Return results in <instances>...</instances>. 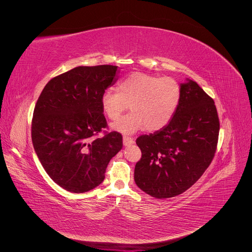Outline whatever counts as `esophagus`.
Returning <instances> with one entry per match:
<instances>
[{
    "label": "esophagus",
    "mask_w": 252,
    "mask_h": 252,
    "mask_svg": "<svg viewBox=\"0 0 252 252\" xmlns=\"http://www.w3.org/2000/svg\"><path fill=\"white\" fill-rule=\"evenodd\" d=\"M134 143V139L133 138H130V136H124L123 138V144L125 145V146H129V145H131Z\"/></svg>",
    "instance_id": "1"
}]
</instances>
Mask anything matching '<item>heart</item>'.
Masks as SVG:
<instances>
[{
    "label": "heart",
    "instance_id": "b5f03b06",
    "mask_svg": "<svg viewBox=\"0 0 252 252\" xmlns=\"http://www.w3.org/2000/svg\"><path fill=\"white\" fill-rule=\"evenodd\" d=\"M181 95V85L171 77L133 72L119 84L118 91L111 88L104 91L101 106L106 117L117 121L129 105L132 112L113 125L120 132L132 133L144 127L157 131L171 121Z\"/></svg>",
    "mask_w": 252,
    "mask_h": 252
}]
</instances>
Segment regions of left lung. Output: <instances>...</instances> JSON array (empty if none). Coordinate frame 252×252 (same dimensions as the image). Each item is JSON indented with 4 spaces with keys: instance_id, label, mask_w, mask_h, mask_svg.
<instances>
[{
    "instance_id": "1",
    "label": "left lung",
    "mask_w": 252,
    "mask_h": 252,
    "mask_svg": "<svg viewBox=\"0 0 252 252\" xmlns=\"http://www.w3.org/2000/svg\"><path fill=\"white\" fill-rule=\"evenodd\" d=\"M179 107L171 121L154 134L136 139L142 157L135 184L144 192L168 199L185 192L215 158L220 121L215 101L193 81L182 84Z\"/></svg>"
}]
</instances>
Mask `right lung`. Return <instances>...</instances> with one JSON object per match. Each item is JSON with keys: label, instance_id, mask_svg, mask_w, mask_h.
<instances>
[{"label": "right lung", "instance_id": "1", "mask_svg": "<svg viewBox=\"0 0 252 252\" xmlns=\"http://www.w3.org/2000/svg\"><path fill=\"white\" fill-rule=\"evenodd\" d=\"M118 66H79L51 79L37 98L32 122L35 154L52 181L82 193L98 186L123 136L106 131L101 106ZM103 132L102 137L99 133Z\"/></svg>", "mask_w": 252, "mask_h": 252}]
</instances>
